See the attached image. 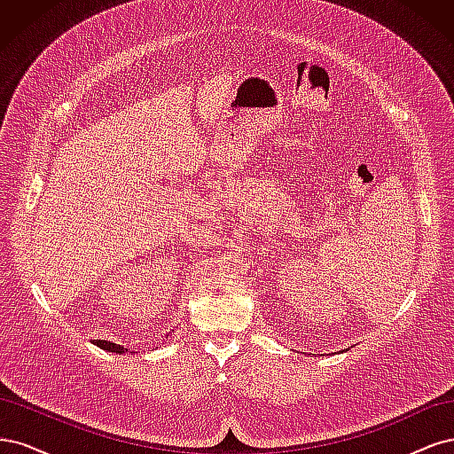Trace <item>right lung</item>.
<instances>
[{
  "mask_svg": "<svg viewBox=\"0 0 454 454\" xmlns=\"http://www.w3.org/2000/svg\"><path fill=\"white\" fill-rule=\"evenodd\" d=\"M96 347H100V348H104V350H109V352H117V354H122L125 352V347H121V345H115V342H109V340H100V339H96V340H92Z\"/></svg>",
  "mask_w": 454,
  "mask_h": 454,
  "instance_id": "add662e5",
  "label": "right lung"
}]
</instances>
